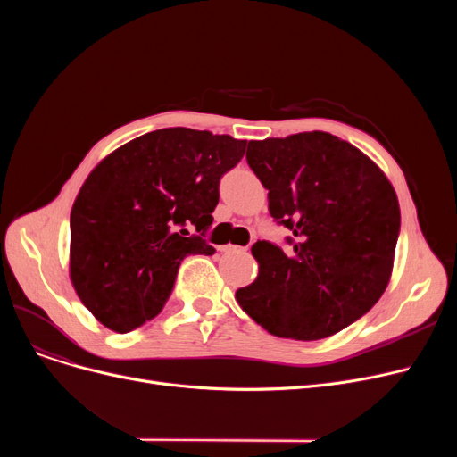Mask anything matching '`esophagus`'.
Returning a JSON list of instances; mask_svg holds the SVG:
<instances>
[{"mask_svg":"<svg viewBox=\"0 0 457 457\" xmlns=\"http://www.w3.org/2000/svg\"><path fill=\"white\" fill-rule=\"evenodd\" d=\"M238 250H245V248L235 246V245H224V246H220V252H222V253H235V252H238Z\"/></svg>","mask_w":457,"mask_h":457,"instance_id":"esophagus-1","label":"esophagus"}]
</instances>
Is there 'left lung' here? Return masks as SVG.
Instances as JSON below:
<instances>
[{
	"mask_svg": "<svg viewBox=\"0 0 457 457\" xmlns=\"http://www.w3.org/2000/svg\"><path fill=\"white\" fill-rule=\"evenodd\" d=\"M246 161L269 190L283 250L257 241V279L235 298L283 339L317 341L361 319L393 272L400 207L393 185L350 142L324 131L250 140Z\"/></svg>",
	"mask_w": 457,
	"mask_h": 457,
	"instance_id": "8db88e82",
	"label": "left lung"
}]
</instances>
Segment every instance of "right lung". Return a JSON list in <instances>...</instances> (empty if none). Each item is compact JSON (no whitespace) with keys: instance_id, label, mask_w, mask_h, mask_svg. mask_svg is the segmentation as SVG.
<instances>
[{"instance_id":"obj_1","label":"right lung","mask_w":457,"mask_h":457,"mask_svg":"<svg viewBox=\"0 0 457 457\" xmlns=\"http://www.w3.org/2000/svg\"><path fill=\"white\" fill-rule=\"evenodd\" d=\"M245 148L229 135L166 128L124 144L90 172L70 212V278L104 326L128 333L152 320L181 261L214 253L204 237L220 178Z\"/></svg>"}]
</instances>
